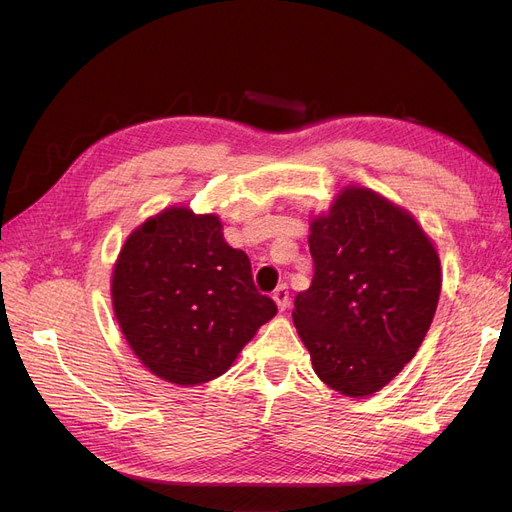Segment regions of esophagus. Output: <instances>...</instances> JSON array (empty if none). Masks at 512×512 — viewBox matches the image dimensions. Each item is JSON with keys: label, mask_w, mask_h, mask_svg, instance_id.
<instances>
[{"label": "esophagus", "mask_w": 512, "mask_h": 512, "mask_svg": "<svg viewBox=\"0 0 512 512\" xmlns=\"http://www.w3.org/2000/svg\"><path fill=\"white\" fill-rule=\"evenodd\" d=\"M273 299H275V303H277V307L284 309L290 305V292H288V286L286 284H282V286H277L275 288V292H273Z\"/></svg>", "instance_id": "34e87169"}]
</instances>
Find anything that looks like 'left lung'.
<instances>
[{
	"label": "left lung",
	"mask_w": 512,
	"mask_h": 512,
	"mask_svg": "<svg viewBox=\"0 0 512 512\" xmlns=\"http://www.w3.org/2000/svg\"><path fill=\"white\" fill-rule=\"evenodd\" d=\"M314 280L292 320L318 378L348 397L389 384L416 354L440 297V260L410 213L346 188L312 224Z\"/></svg>",
	"instance_id": "8db88e82"
}]
</instances>
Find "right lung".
Returning a JSON list of instances; mask_svg holds the SVG:
<instances>
[{
    "instance_id": "obj_1",
    "label": "right lung",
    "mask_w": 512,
    "mask_h": 512,
    "mask_svg": "<svg viewBox=\"0 0 512 512\" xmlns=\"http://www.w3.org/2000/svg\"><path fill=\"white\" fill-rule=\"evenodd\" d=\"M119 327L141 363L192 386L222 376L277 314L252 262L224 239L215 215L173 207L128 237L113 271Z\"/></svg>"
}]
</instances>
